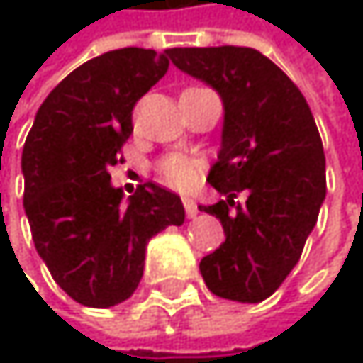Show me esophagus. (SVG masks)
Returning a JSON list of instances; mask_svg holds the SVG:
<instances>
[{
    "mask_svg": "<svg viewBox=\"0 0 363 363\" xmlns=\"http://www.w3.org/2000/svg\"><path fill=\"white\" fill-rule=\"evenodd\" d=\"M183 206H185V213H187V218H189V220L198 216V204H196V200H191V198H183Z\"/></svg>",
    "mask_w": 363,
    "mask_h": 363,
    "instance_id": "esophagus-1",
    "label": "esophagus"
}]
</instances>
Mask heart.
<instances>
[{
  "mask_svg": "<svg viewBox=\"0 0 363 363\" xmlns=\"http://www.w3.org/2000/svg\"><path fill=\"white\" fill-rule=\"evenodd\" d=\"M200 169L202 163L196 157L180 155V152H169V155L161 157L157 163V174L161 178V183L178 191L189 189L198 180Z\"/></svg>",
  "mask_w": 363,
  "mask_h": 363,
  "instance_id": "heart-1",
  "label": "heart"
}]
</instances>
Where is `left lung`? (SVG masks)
<instances>
[{"label": "left lung", "mask_w": 363, "mask_h": 363, "mask_svg": "<svg viewBox=\"0 0 363 363\" xmlns=\"http://www.w3.org/2000/svg\"><path fill=\"white\" fill-rule=\"evenodd\" d=\"M169 60L224 100V130L208 185L226 198L200 204L226 240L200 261L206 287L261 303L296 266L327 194L325 150L301 89L252 48H174ZM240 193L244 203H235Z\"/></svg>", "instance_id": "1"}]
</instances>
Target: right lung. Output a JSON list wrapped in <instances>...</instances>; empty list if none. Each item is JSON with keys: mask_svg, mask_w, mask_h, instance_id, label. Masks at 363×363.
<instances>
[{"mask_svg": "<svg viewBox=\"0 0 363 363\" xmlns=\"http://www.w3.org/2000/svg\"><path fill=\"white\" fill-rule=\"evenodd\" d=\"M169 67V50L123 48L74 69L40 104L21 169L36 252L54 281L84 307L106 309L135 294L145 246L185 222L183 202L145 183L121 204L111 169L123 163L133 111Z\"/></svg>", "mask_w": 363, "mask_h": 363, "instance_id": "1", "label": "right lung"}]
</instances>
